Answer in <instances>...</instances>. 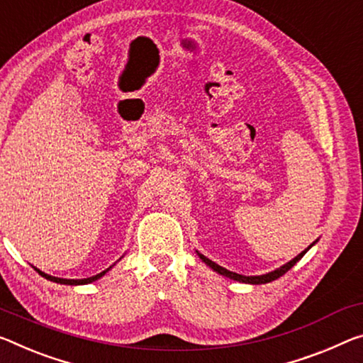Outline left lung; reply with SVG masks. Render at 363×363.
I'll use <instances>...</instances> for the list:
<instances>
[{"label":"left lung","mask_w":363,"mask_h":363,"mask_svg":"<svg viewBox=\"0 0 363 363\" xmlns=\"http://www.w3.org/2000/svg\"><path fill=\"white\" fill-rule=\"evenodd\" d=\"M315 242H316V240H315ZM315 242L310 244L306 250L301 252V254H298L296 258H292L291 262H287L286 264H283V267H279L278 269H274V272H269V273H267V274H260V276H244V274H238V273L229 272V269L220 267V264H216L215 262H211L210 258H206L205 255L199 254V252H197V255H199L200 258H202V262H205L206 264H208V267L213 269V272H216V273H220V274H223V276H226V278H229V279L239 281V283H247V284H267V283H272V281L278 279L279 276H283L284 273L289 272V269H291L292 267H294V264H296L298 260H301V258H302L303 255L307 254V250L310 249V247L315 245Z\"/></svg>","instance_id":"left-lung-1"}]
</instances>
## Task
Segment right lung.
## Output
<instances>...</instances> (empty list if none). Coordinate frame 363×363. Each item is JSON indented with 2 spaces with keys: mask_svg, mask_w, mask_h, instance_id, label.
Listing matches in <instances>:
<instances>
[{
  "mask_svg": "<svg viewBox=\"0 0 363 363\" xmlns=\"http://www.w3.org/2000/svg\"><path fill=\"white\" fill-rule=\"evenodd\" d=\"M109 268H111V267H109ZM109 268H108V269H105V272L99 273V274L91 276V278H85V279H62V278H56V276H51V274H47V273L40 272L38 268H35V269H37V272H38V274H42L43 278H47V279H50V281H53V283H60V284H69V286H79V284H89V283H94V281L100 279L101 276H105V274L109 272Z\"/></svg>",
  "mask_w": 363,
  "mask_h": 363,
  "instance_id": "add662e5",
  "label": "right lung"
}]
</instances>
